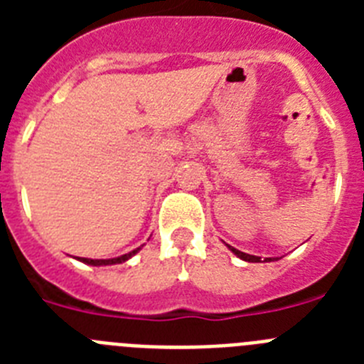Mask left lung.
<instances>
[{
  "label": "left lung",
  "mask_w": 364,
  "mask_h": 364,
  "mask_svg": "<svg viewBox=\"0 0 364 364\" xmlns=\"http://www.w3.org/2000/svg\"><path fill=\"white\" fill-rule=\"evenodd\" d=\"M230 250H231V252L235 253V255H237V257H240V259H242V260H247V262H260V257H255V255H247V253H242V252H239V250H235V247H231V246H230ZM266 260H272V259H266Z\"/></svg>",
  "instance_id": "1"
}]
</instances>
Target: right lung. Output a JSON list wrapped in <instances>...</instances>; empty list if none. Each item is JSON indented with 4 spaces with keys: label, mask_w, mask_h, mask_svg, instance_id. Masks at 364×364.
<instances>
[{
    "label": "right lung",
    "mask_w": 364,
    "mask_h": 364,
    "mask_svg": "<svg viewBox=\"0 0 364 364\" xmlns=\"http://www.w3.org/2000/svg\"><path fill=\"white\" fill-rule=\"evenodd\" d=\"M140 247H136V250H133V252L125 253V255L122 257H117V259H107V260H96V259H80L82 262H85V264H92V266H107V264H120V262H125L127 259H131V257L134 255V253L138 252Z\"/></svg>",
    "instance_id": "add662e5"
}]
</instances>
